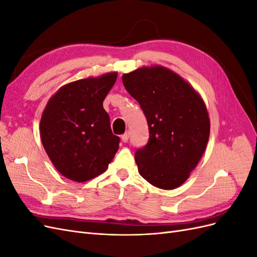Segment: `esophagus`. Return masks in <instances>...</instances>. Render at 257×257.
<instances>
[{"instance_id": "34e87169", "label": "esophagus", "mask_w": 257, "mask_h": 257, "mask_svg": "<svg viewBox=\"0 0 257 257\" xmlns=\"http://www.w3.org/2000/svg\"><path fill=\"white\" fill-rule=\"evenodd\" d=\"M128 138H130V133H128V132H126V133H124V134L121 136V141H122L123 143H127Z\"/></svg>"}]
</instances>
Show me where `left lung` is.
<instances>
[{
	"label": "left lung",
	"mask_w": 257,
	"mask_h": 257,
	"mask_svg": "<svg viewBox=\"0 0 257 257\" xmlns=\"http://www.w3.org/2000/svg\"><path fill=\"white\" fill-rule=\"evenodd\" d=\"M122 82L141 105L149 127V141L135 153L139 174L157 188H178L196 167L208 143L210 121L204 100L163 66L124 74Z\"/></svg>",
	"instance_id": "left-lung-1"
}]
</instances>
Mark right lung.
<instances>
[{
	"label": "right lung",
	"instance_id": "1",
	"mask_svg": "<svg viewBox=\"0 0 257 257\" xmlns=\"http://www.w3.org/2000/svg\"><path fill=\"white\" fill-rule=\"evenodd\" d=\"M116 73L77 80L62 87L46 106L41 138L53 166L73 181L84 182L104 173L119 149L103 102Z\"/></svg>",
	"mask_w": 257,
	"mask_h": 257
}]
</instances>
